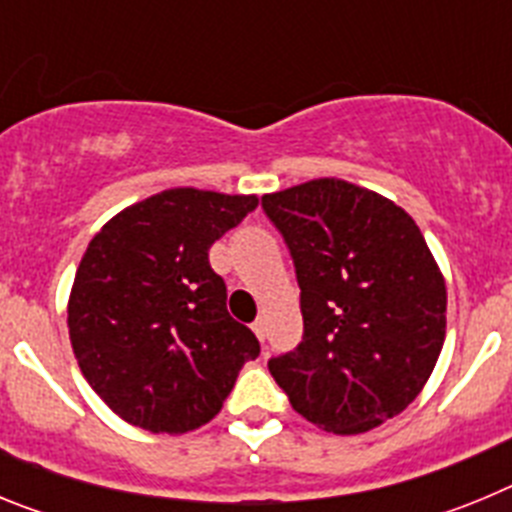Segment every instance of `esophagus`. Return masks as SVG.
<instances>
[{
	"mask_svg": "<svg viewBox=\"0 0 512 512\" xmlns=\"http://www.w3.org/2000/svg\"><path fill=\"white\" fill-rule=\"evenodd\" d=\"M251 328H253V333H256V336H259L261 341H264V338H266V318H259V320H256V323L251 325Z\"/></svg>",
	"mask_w": 512,
	"mask_h": 512,
	"instance_id": "esophagus-1",
	"label": "esophagus"
}]
</instances>
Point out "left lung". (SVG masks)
<instances>
[{"label": "left lung", "instance_id": "1", "mask_svg": "<svg viewBox=\"0 0 512 512\" xmlns=\"http://www.w3.org/2000/svg\"><path fill=\"white\" fill-rule=\"evenodd\" d=\"M300 284L302 343L269 361L292 408L356 436L420 395L446 338V282L408 212L343 179L264 194Z\"/></svg>", "mask_w": 512, "mask_h": 512}]
</instances>
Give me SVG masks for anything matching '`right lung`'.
<instances>
[{"instance_id": "right-lung-1", "label": "right lung", "mask_w": 512, "mask_h": 512, "mask_svg": "<svg viewBox=\"0 0 512 512\" xmlns=\"http://www.w3.org/2000/svg\"><path fill=\"white\" fill-rule=\"evenodd\" d=\"M256 207V194L164 189L89 241L69 295V338L89 387L125 423L194 431L259 356L210 266L212 243Z\"/></svg>"}]
</instances>
